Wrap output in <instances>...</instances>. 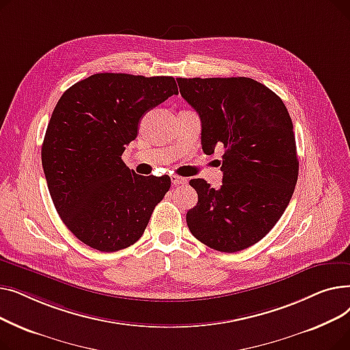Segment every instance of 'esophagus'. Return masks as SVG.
I'll use <instances>...</instances> for the list:
<instances>
[{"instance_id": "1", "label": "esophagus", "mask_w": 350, "mask_h": 350, "mask_svg": "<svg viewBox=\"0 0 350 350\" xmlns=\"http://www.w3.org/2000/svg\"><path fill=\"white\" fill-rule=\"evenodd\" d=\"M172 183H173V186H180V185H186L187 180L183 177H178V176H172Z\"/></svg>"}]
</instances>
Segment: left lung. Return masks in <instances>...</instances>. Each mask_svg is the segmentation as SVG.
<instances>
[{
	"label": "left lung",
	"instance_id": "8db88e82",
	"mask_svg": "<svg viewBox=\"0 0 350 350\" xmlns=\"http://www.w3.org/2000/svg\"><path fill=\"white\" fill-rule=\"evenodd\" d=\"M180 94L201 119V146H223V185L190 180L197 206L191 234L221 252L245 250L277 224L298 180L293 126L281 98L251 78H178Z\"/></svg>",
	"mask_w": 350,
	"mask_h": 350
}]
</instances>
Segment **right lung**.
Listing matches in <instances>:
<instances>
[{
  "label": "right lung",
  "instance_id": "1",
  "mask_svg": "<svg viewBox=\"0 0 350 350\" xmlns=\"http://www.w3.org/2000/svg\"><path fill=\"white\" fill-rule=\"evenodd\" d=\"M178 89L172 77L95 73L72 85L55 106L41 159L48 190L64 224L103 252L143 235L169 176H139L122 160L140 119Z\"/></svg>",
  "mask_w": 350,
  "mask_h": 350
}]
</instances>
